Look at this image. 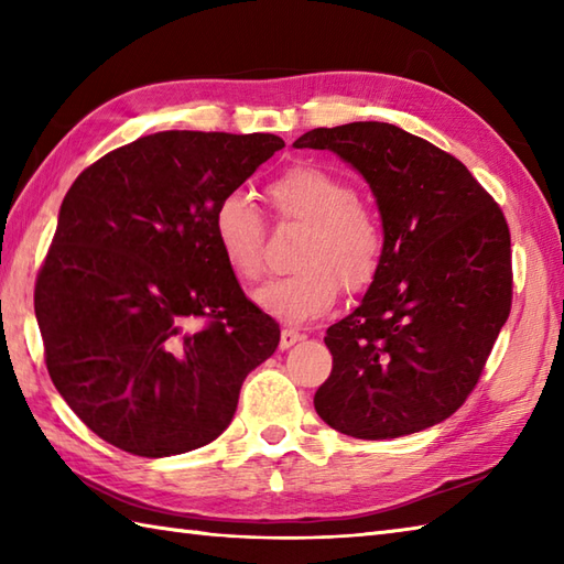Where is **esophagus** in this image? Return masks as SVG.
Listing matches in <instances>:
<instances>
[{"instance_id":"obj_1","label":"esophagus","mask_w":564,"mask_h":564,"mask_svg":"<svg viewBox=\"0 0 564 564\" xmlns=\"http://www.w3.org/2000/svg\"><path fill=\"white\" fill-rule=\"evenodd\" d=\"M303 339V334L297 332V329H293V327H285V329H281V349L285 351V349H291V346L295 344V341H301Z\"/></svg>"}]
</instances>
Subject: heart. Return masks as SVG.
Instances as JSON below:
<instances>
[{"mask_svg":"<svg viewBox=\"0 0 564 564\" xmlns=\"http://www.w3.org/2000/svg\"><path fill=\"white\" fill-rule=\"evenodd\" d=\"M267 194L283 220L305 225L293 263L297 271L271 279L254 293L263 313L301 325L329 313L339 285L366 291L376 281L386 232L376 210L358 200L356 186L317 164H295L269 184ZM213 237L239 281L263 269V220L245 194L232 191L213 210Z\"/></svg>","mask_w":564,"mask_h":564,"instance_id":"obj_1","label":"heart"}]
</instances>
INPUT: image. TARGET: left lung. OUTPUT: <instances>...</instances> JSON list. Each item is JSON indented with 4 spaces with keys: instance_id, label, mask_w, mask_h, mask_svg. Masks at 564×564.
I'll return each instance as SVG.
<instances>
[{
    "instance_id": "obj_1",
    "label": "left lung",
    "mask_w": 564,
    "mask_h": 564,
    "mask_svg": "<svg viewBox=\"0 0 564 564\" xmlns=\"http://www.w3.org/2000/svg\"><path fill=\"white\" fill-rule=\"evenodd\" d=\"M373 191L386 254L361 305L327 329L332 373L315 410L354 438H398L448 419L473 392L511 310L505 213L453 154L364 121L315 128Z\"/></svg>"
}]
</instances>
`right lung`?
<instances>
[{"mask_svg":"<svg viewBox=\"0 0 564 564\" xmlns=\"http://www.w3.org/2000/svg\"><path fill=\"white\" fill-rule=\"evenodd\" d=\"M281 148L271 133L164 130L69 186L35 319L53 386L111 446L142 458L206 446L279 346L215 245L213 210Z\"/></svg>","mask_w":564,"mask_h":564,"instance_id":"1","label":"right lung"}]
</instances>
